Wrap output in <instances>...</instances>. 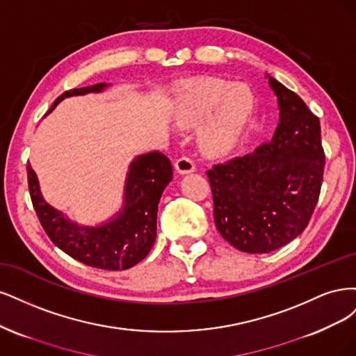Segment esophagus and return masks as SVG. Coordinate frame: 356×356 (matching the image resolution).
Returning <instances> with one entry per match:
<instances>
[{
    "mask_svg": "<svg viewBox=\"0 0 356 356\" xmlns=\"http://www.w3.org/2000/svg\"><path fill=\"white\" fill-rule=\"evenodd\" d=\"M175 167H176L179 175H189V173H192V171H195V164H193L192 159L188 158V156L179 158L176 164H175Z\"/></svg>",
    "mask_w": 356,
    "mask_h": 356,
    "instance_id": "1",
    "label": "esophagus"
}]
</instances>
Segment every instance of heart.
I'll return each mask as SVG.
<instances>
[{"label":"heart","mask_w":356,"mask_h":356,"mask_svg":"<svg viewBox=\"0 0 356 356\" xmlns=\"http://www.w3.org/2000/svg\"><path fill=\"white\" fill-rule=\"evenodd\" d=\"M256 108V97L247 86L220 79H204L180 91L175 118L180 127H195L214 111L200 133L205 154L222 156L235 146Z\"/></svg>","instance_id":"1"}]
</instances>
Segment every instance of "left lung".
Segmentation results:
<instances>
[{"label": "left lung", "mask_w": 356, "mask_h": 356, "mask_svg": "<svg viewBox=\"0 0 356 356\" xmlns=\"http://www.w3.org/2000/svg\"><path fill=\"white\" fill-rule=\"evenodd\" d=\"M265 76L280 108L270 140L207 171L217 231L251 254L270 253L305 231L325 163L319 120L294 91Z\"/></svg>", "instance_id": "1"}]
</instances>
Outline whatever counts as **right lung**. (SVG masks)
<instances>
[{
  "label": "right lung",
  "instance_id": "add662e5",
  "mask_svg": "<svg viewBox=\"0 0 356 356\" xmlns=\"http://www.w3.org/2000/svg\"><path fill=\"white\" fill-rule=\"evenodd\" d=\"M111 84L99 83L65 91L51 105L72 96L102 93ZM28 185L33 209L45 234L67 256L91 268L124 270L142 261L156 238L158 204L165 186L173 179L170 159L158 151L137 155L129 165L124 185L122 207L106 222L96 226L79 225L44 200L37 173L31 164Z\"/></svg>",
  "mask_w": 356,
  "mask_h": 356
}]
</instances>
